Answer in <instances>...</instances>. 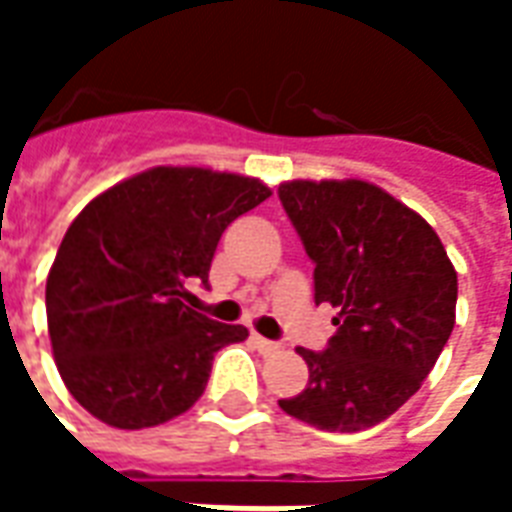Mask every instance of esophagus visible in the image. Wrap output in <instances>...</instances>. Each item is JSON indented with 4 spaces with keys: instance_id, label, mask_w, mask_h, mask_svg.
Masks as SVG:
<instances>
[{
    "instance_id": "1",
    "label": "esophagus",
    "mask_w": 512,
    "mask_h": 512,
    "mask_svg": "<svg viewBox=\"0 0 512 512\" xmlns=\"http://www.w3.org/2000/svg\"><path fill=\"white\" fill-rule=\"evenodd\" d=\"M252 343H255V348L260 351V354H279L282 351V345L274 343V340H266V337H260V334H252Z\"/></svg>"
}]
</instances>
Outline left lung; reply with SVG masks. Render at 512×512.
<instances>
[{
	"instance_id": "1",
	"label": "left lung",
	"mask_w": 512,
	"mask_h": 512,
	"mask_svg": "<svg viewBox=\"0 0 512 512\" xmlns=\"http://www.w3.org/2000/svg\"><path fill=\"white\" fill-rule=\"evenodd\" d=\"M279 200L315 263V304L340 310L326 351L299 348L310 384L279 408L329 433L373 428L450 340L458 274L436 230L367 180H290Z\"/></svg>"
}]
</instances>
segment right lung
I'll return each instance as SVG.
<instances>
[{
    "mask_svg": "<svg viewBox=\"0 0 512 512\" xmlns=\"http://www.w3.org/2000/svg\"><path fill=\"white\" fill-rule=\"evenodd\" d=\"M268 197L257 178L153 167L84 205L46 279L51 351L79 406L142 430L200 400L213 354L249 332L186 307L189 285L208 282L227 224Z\"/></svg>",
    "mask_w": 512,
    "mask_h": 512,
    "instance_id": "1",
    "label": "right lung"
}]
</instances>
